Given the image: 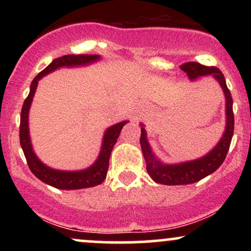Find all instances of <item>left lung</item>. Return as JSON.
<instances>
[{
  "instance_id": "1",
  "label": "left lung",
  "mask_w": 251,
  "mask_h": 251,
  "mask_svg": "<svg viewBox=\"0 0 251 251\" xmlns=\"http://www.w3.org/2000/svg\"><path fill=\"white\" fill-rule=\"evenodd\" d=\"M180 68L188 74V76L191 80L211 74L220 82L226 99V127L220 143L208 154L200 158V159L181 164H175V165L163 164L154 157L148 143V139H146L145 128L142 127L140 146H142L144 158H145L146 170H148L150 177L155 183L164 184V185H185V184H192L203 179L206 176L211 175L212 172H215L223 164L224 159H226V153L230 148V143H231L232 139V134H234L232 98L229 88L226 87L223 73L217 67H214V66L209 67V66L201 65L198 62H185L180 66Z\"/></svg>"
}]
</instances>
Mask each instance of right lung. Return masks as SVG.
<instances>
[{"label":"right lung","mask_w":251,"mask_h":251,"mask_svg":"<svg viewBox=\"0 0 251 251\" xmlns=\"http://www.w3.org/2000/svg\"><path fill=\"white\" fill-rule=\"evenodd\" d=\"M98 59H99L98 55H88V54H77V55L71 54V55H63L61 57H57V59H54L45 70L40 72L34 77L33 82L30 85L29 94L25 98L24 106H22L21 120H20V144H21V148L24 150L25 160H27L30 171L40 180L56 189L76 190L92 188V186L101 184L106 178V175H107L109 155H111L112 149L116 145L120 132H122V128L125 124H127V122L118 123L116 125L111 126L106 131L105 135H103L101 151H100L98 160L91 168L83 170V171L74 172L57 171V170H53L46 166L45 164H42L33 152L29 138V129H28V112H29L31 100H33L34 93L36 91L37 82H39V80L43 75L50 73V72L56 70V68L63 67V66L70 67V66L87 65L89 62L97 61Z\"/></svg>","instance_id":"obj_1"}]
</instances>
